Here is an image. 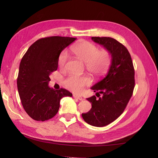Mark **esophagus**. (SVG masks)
Returning a JSON list of instances; mask_svg holds the SVG:
<instances>
[{"label":"esophagus","mask_w":158,"mask_h":158,"mask_svg":"<svg viewBox=\"0 0 158 158\" xmlns=\"http://www.w3.org/2000/svg\"><path fill=\"white\" fill-rule=\"evenodd\" d=\"M73 97H74V98H76V99H79V100H83V99H84V98H83L82 96H81V95H78L74 94V95H73Z\"/></svg>","instance_id":"1"}]
</instances>
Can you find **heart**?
Here are the masks:
<instances>
[{"mask_svg":"<svg viewBox=\"0 0 158 158\" xmlns=\"http://www.w3.org/2000/svg\"><path fill=\"white\" fill-rule=\"evenodd\" d=\"M72 51L79 60L85 63L87 70L95 76L103 74L111 63V55L107 50H99L96 45L88 41H82L75 45L72 48ZM68 58L67 51L64 50L60 52L58 58L60 69H64ZM90 82V79L87 76L70 75L64 80V84L73 92L80 93Z\"/></svg>","mask_w":158,"mask_h":158,"instance_id":"heart-1","label":"heart"}]
</instances>
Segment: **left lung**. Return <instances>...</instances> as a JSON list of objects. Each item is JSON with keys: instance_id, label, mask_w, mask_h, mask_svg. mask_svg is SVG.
Instances as JSON below:
<instances>
[{"instance_id": "obj_1", "label": "left lung", "mask_w": 158, "mask_h": 158, "mask_svg": "<svg viewBox=\"0 0 158 158\" xmlns=\"http://www.w3.org/2000/svg\"><path fill=\"white\" fill-rule=\"evenodd\" d=\"M92 40L109 52L111 60L107 74L91 88L102 97L87 98L92 108L82 116L89 125L102 127L116 120L125 109L135 88V69L130 53L121 43L107 37Z\"/></svg>"}]
</instances>
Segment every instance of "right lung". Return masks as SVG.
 Masks as SVG:
<instances>
[{
	"mask_svg": "<svg viewBox=\"0 0 158 158\" xmlns=\"http://www.w3.org/2000/svg\"><path fill=\"white\" fill-rule=\"evenodd\" d=\"M76 40L60 36L41 38L22 57L17 87L23 109L34 120L45 121L52 118L59 111L60 99L73 96L68 90H55L48 84L50 74L58 68L60 52Z\"/></svg>",
	"mask_w": 158,
	"mask_h": 158,
	"instance_id": "add662e5",
	"label": "right lung"
}]
</instances>
